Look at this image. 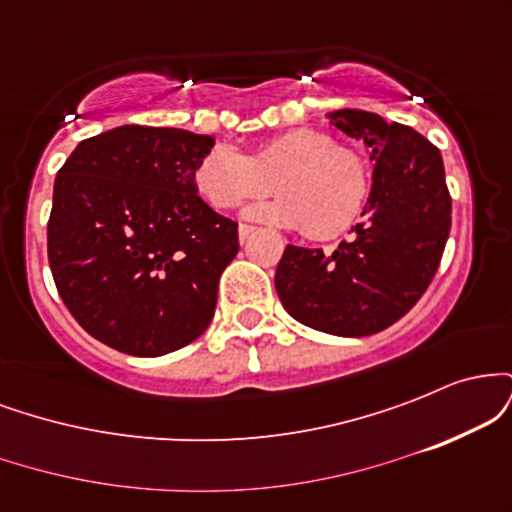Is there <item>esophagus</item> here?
<instances>
[{"instance_id":"34e87169","label":"esophagus","mask_w":512,"mask_h":512,"mask_svg":"<svg viewBox=\"0 0 512 512\" xmlns=\"http://www.w3.org/2000/svg\"><path fill=\"white\" fill-rule=\"evenodd\" d=\"M252 233H255V228H252V226H245V223H243V226L238 228V238H240V243H248Z\"/></svg>"}]
</instances>
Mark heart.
I'll use <instances>...</instances> for the list:
<instances>
[{
	"label": "heart",
	"instance_id": "1",
	"mask_svg": "<svg viewBox=\"0 0 512 512\" xmlns=\"http://www.w3.org/2000/svg\"><path fill=\"white\" fill-rule=\"evenodd\" d=\"M192 178L199 195L216 209L262 195L272 180L279 195L250 204L245 219L279 228L305 226L313 238L349 231L370 195L363 158L317 129H291L257 146L250 156L221 144L199 158Z\"/></svg>",
	"mask_w": 512,
	"mask_h": 512
}]
</instances>
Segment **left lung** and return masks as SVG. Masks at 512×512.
<instances>
[{
	"mask_svg": "<svg viewBox=\"0 0 512 512\" xmlns=\"http://www.w3.org/2000/svg\"><path fill=\"white\" fill-rule=\"evenodd\" d=\"M325 120L370 149L363 221L334 252L286 245L274 286L301 325L368 337L407 315L436 274L450 233L445 168L436 146L407 125L356 108Z\"/></svg>",
	"mask_w": 512,
	"mask_h": 512,
	"instance_id": "left-lung-1",
	"label": "left lung"
}]
</instances>
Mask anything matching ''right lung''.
<instances>
[{"label":"right lung","mask_w":512,"mask_h":512,"mask_svg":"<svg viewBox=\"0 0 512 512\" xmlns=\"http://www.w3.org/2000/svg\"><path fill=\"white\" fill-rule=\"evenodd\" d=\"M214 137L122 125L84 139L52 192L48 257L84 330L129 356H163L209 327L238 223L199 197Z\"/></svg>","instance_id":"1"}]
</instances>
